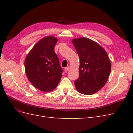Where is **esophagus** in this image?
Instances as JSON below:
<instances>
[{
	"label": "esophagus",
	"instance_id": "esophagus-1",
	"mask_svg": "<svg viewBox=\"0 0 133 133\" xmlns=\"http://www.w3.org/2000/svg\"><path fill=\"white\" fill-rule=\"evenodd\" d=\"M69 69H70L69 67V66H67V67H65V69H64V71H65V72H66V71H69Z\"/></svg>",
	"mask_w": 133,
	"mask_h": 133
}]
</instances>
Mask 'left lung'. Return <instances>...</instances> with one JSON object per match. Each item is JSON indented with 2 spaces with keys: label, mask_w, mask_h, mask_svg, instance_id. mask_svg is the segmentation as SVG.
I'll return each mask as SVG.
<instances>
[{
  "label": "left lung",
  "mask_w": 133,
  "mask_h": 133,
  "mask_svg": "<svg viewBox=\"0 0 133 133\" xmlns=\"http://www.w3.org/2000/svg\"><path fill=\"white\" fill-rule=\"evenodd\" d=\"M80 59L79 76L74 84L76 90L84 95H91L102 89L109 76L111 63L106 51L87 38L72 41Z\"/></svg>",
  "instance_id": "obj_1"
}]
</instances>
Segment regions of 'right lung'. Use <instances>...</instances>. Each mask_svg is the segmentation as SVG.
<instances>
[{"label": "right lung", "mask_w": 133, "mask_h": 133, "mask_svg": "<svg viewBox=\"0 0 133 133\" xmlns=\"http://www.w3.org/2000/svg\"><path fill=\"white\" fill-rule=\"evenodd\" d=\"M57 38L47 36L35 44L24 62L28 80L38 89L48 92L57 87L63 69L54 51Z\"/></svg>", "instance_id": "right-lung-1"}]
</instances>
